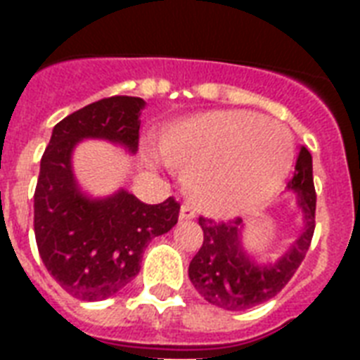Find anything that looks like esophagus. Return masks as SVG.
Returning <instances> with one entry per match:
<instances>
[{"label": "esophagus", "instance_id": "obj_1", "mask_svg": "<svg viewBox=\"0 0 360 360\" xmlns=\"http://www.w3.org/2000/svg\"><path fill=\"white\" fill-rule=\"evenodd\" d=\"M196 217V211L188 205V203H185L183 207H181V213H179V219L181 220H192Z\"/></svg>", "mask_w": 360, "mask_h": 360}]
</instances>
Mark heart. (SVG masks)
<instances>
[{"label":"heart","instance_id":"b5f03b06","mask_svg":"<svg viewBox=\"0 0 360 360\" xmlns=\"http://www.w3.org/2000/svg\"><path fill=\"white\" fill-rule=\"evenodd\" d=\"M158 155L185 175L188 196L203 213L231 214L262 203L284 183L293 143L284 124L254 112H207L169 124Z\"/></svg>","mask_w":360,"mask_h":360}]
</instances>
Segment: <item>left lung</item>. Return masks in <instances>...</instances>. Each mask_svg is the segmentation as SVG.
Here are the masks:
<instances>
[{"mask_svg": "<svg viewBox=\"0 0 360 360\" xmlns=\"http://www.w3.org/2000/svg\"><path fill=\"white\" fill-rule=\"evenodd\" d=\"M288 188L295 191L297 203L304 214V228L290 250L274 263L256 265L250 262L240 245V219L214 222L200 217L203 243L188 265V278L205 301L237 312L273 299L290 282L307 256L316 228L312 155L304 146L299 149L295 174Z\"/></svg>", "mask_w": 360, "mask_h": 360, "instance_id": "obj_1", "label": "left lung"}]
</instances>
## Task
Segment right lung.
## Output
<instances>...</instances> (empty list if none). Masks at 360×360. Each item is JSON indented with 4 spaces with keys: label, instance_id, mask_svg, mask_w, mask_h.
<instances>
[{
    "label": "right lung",
    "instance_id": "1",
    "mask_svg": "<svg viewBox=\"0 0 360 360\" xmlns=\"http://www.w3.org/2000/svg\"><path fill=\"white\" fill-rule=\"evenodd\" d=\"M143 106V98L115 95L76 110L53 127L41 158L33 196L37 248L48 273L80 301L115 295L140 273L149 240L172 230L179 219L181 205L174 198L147 205L120 191L91 200L76 185L70 162L76 143L101 138L134 153Z\"/></svg>",
    "mask_w": 360,
    "mask_h": 360
}]
</instances>
